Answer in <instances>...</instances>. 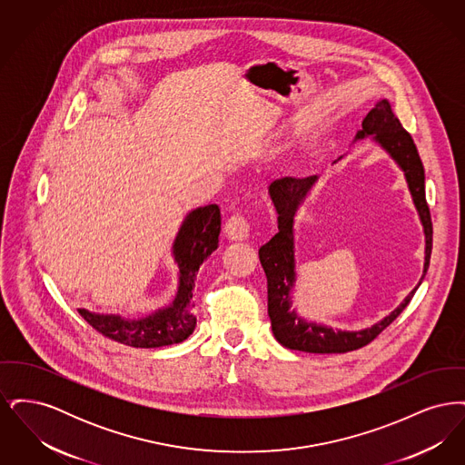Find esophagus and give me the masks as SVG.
I'll list each match as a JSON object with an SVG mask.
<instances>
[{"label": "esophagus", "mask_w": 465, "mask_h": 465, "mask_svg": "<svg viewBox=\"0 0 465 465\" xmlns=\"http://www.w3.org/2000/svg\"><path fill=\"white\" fill-rule=\"evenodd\" d=\"M224 233L233 242H242L249 237V223L242 216H232L224 224Z\"/></svg>", "instance_id": "obj_1"}]
</instances>
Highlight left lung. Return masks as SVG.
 Returning <instances> with one entry per match:
<instances>
[{
  "mask_svg": "<svg viewBox=\"0 0 465 465\" xmlns=\"http://www.w3.org/2000/svg\"><path fill=\"white\" fill-rule=\"evenodd\" d=\"M371 137L376 144L391 156L402 171L413 205L417 209L419 220L425 237V258L420 282L427 273L430 251H432V222L425 202V173L420 156L411 135L406 133L391 108L389 99L376 101L375 108L362 120V129L357 131L354 141ZM340 156L338 160H341ZM336 160V162H338ZM334 162V163H336ZM317 183V176L294 179L282 177L270 184L268 195L277 213L279 232L260 247V262L265 270L266 288H268V317L272 322V331L275 340L291 351H302L310 354H345L357 351L375 340L413 298V289L387 317L375 322L371 328L347 331L332 330L326 324L307 321L292 309V291L296 284V258H294V218L303 202L309 197Z\"/></svg>",
  "mask_w": 465,
  "mask_h": 465,
  "instance_id": "obj_1",
  "label": "left lung"
}]
</instances>
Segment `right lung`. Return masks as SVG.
<instances>
[{"label": "right lung", "mask_w": 465, "mask_h": 465, "mask_svg": "<svg viewBox=\"0 0 465 465\" xmlns=\"http://www.w3.org/2000/svg\"><path fill=\"white\" fill-rule=\"evenodd\" d=\"M220 232L222 213L216 203L197 207L186 214L173 242L177 291L171 305L135 319L87 309H78L80 315L101 334L135 349H158L184 341L197 324L192 302L197 272L203 260L218 249Z\"/></svg>", "instance_id": "1"}]
</instances>
